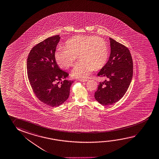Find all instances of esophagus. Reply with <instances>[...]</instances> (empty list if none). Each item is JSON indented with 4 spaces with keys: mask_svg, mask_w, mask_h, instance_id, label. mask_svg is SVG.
Wrapping results in <instances>:
<instances>
[{
    "mask_svg": "<svg viewBox=\"0 0 159 159\" xmlns=\"http://www.w3.org/2000/svg\"><path fill=\"white\" fill-rule=\"evenodd\" d=\"M79 80L82 81V82H85V81H87L88 80V79H79Z\"/></svg>",
    "mask_w": 159,
    "mask_h": 159,
    "instance_id": "1",
    "label": "esophagus"
}]
</instances>
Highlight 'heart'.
Wrapping results in <instances>:
<instances>
[{
	"label": "heart",
	"instance_id": "1",
	"mask_svg": "<svg viewBox=\"0 0 159 159\" xmlns=\"http://www.w3.org/2000/svg\"><path fill=\"white\" fill-rule=\"evenodd\" d=\"M79 55L81 60L76 64L71 75L86 78L96 69L106 64L109 50L104 39L95 36L77 35L66 42V48L60 47L55 52V59L60 68L67 69L73 66Z\"/></svg>",
	"mask_w": 159,
	"mask_h": 159
}]
</instances>
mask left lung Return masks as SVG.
<instances>
[{
    "label": "left lung",
    "instance_id": "1",
    "mask_svg": "<svg viewBox=\"0 0 159 159\" xmlns=\"http://www.w3.org/2000/svg\"><path fill=\"white\" fill-rule=\"evenodd\" d=\"M111 52L109 60L98 75L107 80L99 83L95 99L102 105L120 100L128 90L133 78V62L127 47L110 38Z\"/></svg>",
    "mask_w": 159,
    "mask_h": 159
}]
</instances>
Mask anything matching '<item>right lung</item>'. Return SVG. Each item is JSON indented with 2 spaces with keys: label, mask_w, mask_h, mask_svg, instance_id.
<instances>
[{
  "label": "right lung",
  "mask_w": 159,
  "mask_h": 159,
  "mask_svg": "<svg viewBox=\"0 0 159 159\" xmlns=\"http://www.w3.org/2000/svg\"><path fill=\"white\" fill-rule=\"evenodd\" d=\"M59 35L49 37L34 46L27 59L28 77L34 94L40 102L52 107L63 104L68 99L73 81L65 80L68 73L60 70L55 52Z\"/></svg>",
  "instance_id": "right-lung-1"
}]
</instances>
